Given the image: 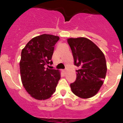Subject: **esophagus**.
Masks as SVG:
<instances>
[{
    "label": "esophagus",
    "mask_w": 123,
    "mask_h": 123,
    "mask_svg": "<svg viewBox=\"0 0 123 123\" xmlns=\"http://www.w3.org/2000/svg\"><path fill=\"white\" fill-rule=\"evenodd\" d=\"M63 73H64V74H65V73H66V69H65L63 70Z\"/></svg>",
    "instance_id": "1"
}]
</instances>
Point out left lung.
I'll return each instance as SVG.
<instances>
[{"label":"left lung","instance_id":"left-lung-1","mask_svg":"<svg viewBox=\"0 0 123 123\" xmlns=\"http://www.w3.org/2000/svg\"><path fill=\"white\" fill-rule=\"evenodd\" d=\"M67 42L74 65L79 67L76 70V80L70 85L72 92L81 98L93 97L98 92L106 76L105 55L93 42L87 38H69Z\"/></svg>","mask_w":123,"mask_h":123}]
</instances>
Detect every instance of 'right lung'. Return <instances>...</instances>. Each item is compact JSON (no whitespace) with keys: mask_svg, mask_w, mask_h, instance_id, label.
Listing matches in <instances>:
<instances>
[{"mask_svg":"<svg viewBox=\"0 0 123 123\" xmlns=\"http://www.w3.org/2000/svg\"><path fill=\"white\" fill-rule=\"evenodd\" d=\"M59 37L42 34L28 42L22 50L19 62L20 74L24 87L29 95L37 100L49 99L56 90L61 78L58 69L45 68L52 64L54 46Z\"/></svg>","mask_w":123,"mask_h":123,"instance_id":"obj_1","label":"right lung"}]
</instances>
